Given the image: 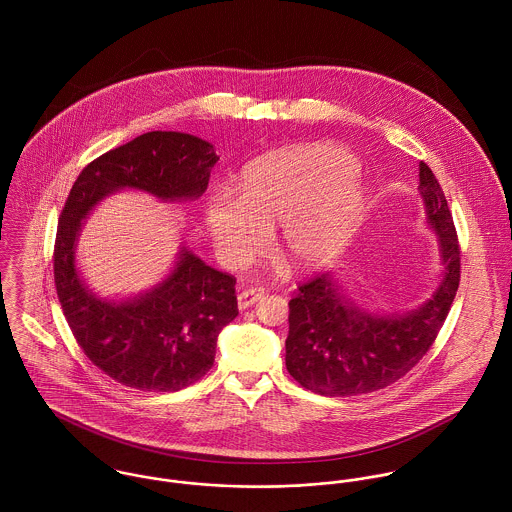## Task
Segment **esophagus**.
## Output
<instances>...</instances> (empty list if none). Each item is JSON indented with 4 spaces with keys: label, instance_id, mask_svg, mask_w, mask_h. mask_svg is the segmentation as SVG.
<instances>
[{
    "label": "esophagus",
    "instance_id": "esophagus-1",
    "mask_svg": "<svg viewBox=\"0 0 512 512\" xmlns=\"http://www.w3.org/2000/svg\"><path fill=\"white\" fill-rule=\"evenodd\" d=\"M260 297H264V290H260V288H250V290L238 293V309L252 307Z\"/></svg>",
    "mask_w": 512,
    "mask_h": 512
}]
</instances>
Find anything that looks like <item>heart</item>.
I'll return each instance as SVG.
<instances>
[{"label":"heart","mask_w":512,"mask_h":512,"mask_svg":"<svg viewBox=\"0 0 512 512\" xmlns=\"http://www.w3.org/2000/svg\"><path fill=\"white\" fill-rule=\"evenodd\" d=\"M363 207V185L349 151L305 144L264 155L242 169L236 201L205 211L207 232L228 266L242 264L280 224L278 246L297 270L327 264L347 242Z\"/></svg>","instance_id":"heart-1"}]
</instances>
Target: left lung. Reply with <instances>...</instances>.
<instances>
[{"instance_id":"1","label":"left lung","mask_w":512,"mask_h":512,"mask_svg":"<svg viewBox=\"0 0 512 512\" xmlns=\"http://www.w3.org/2000/svg\"><path fill=\"white\" fill-rule=\"evenodd\" d=\"M420 197L438 236L441 280L436 292L406 313H372L349 299L333 274H321L290 301L286 366L321 396L380 390L420 363L438 337L459 288V242L432 169L420 161Z\"/></svg>"}]
</instances>
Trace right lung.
<instances>
[{
	"label": "right lung",
	"instance_id": "1",
	"mask_svg": "<svg viewBox=\"0 0 512 512\" xmlns=\"http://www.w3.org/2000/svg\"><path fill=\"white\" fill-rule=\"evenodd\" d=\"M219 161L209 142L181 132H147L88 163L59 217L55 286L76 343L112 380L146 392H175L215 363L217 339L236 315V280L181 246L173 270L151 290L106 299L76 266L84 220L106 197L134 189L159 201L199 199Z\"/></svg>",
	"mask_w": 512,
	"mask_h": 512
}]
</instances>
